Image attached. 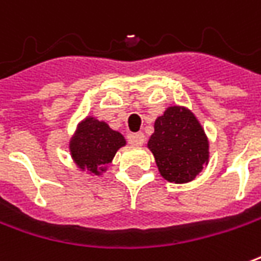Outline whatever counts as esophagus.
Returning a JSON list of instances; mask_svg holds the SVG:
<instances>
[{
	"label": "esophagus",
	"instance_id": "esophagus-1",
	"mask_svg": "<svg viewBox=\"0 0 261 261\" xmlns=\"http://www.w3.org/2000/svg\"><path fill=\"white\" fill-rule=\"evenodd\" d=\"M128 141L133 145H141L144 143V134L143 133H136V134H131L128 137Z\"/></svg>",
	"mask_w": 261,
	"mask_h": 261
}]
</instances>
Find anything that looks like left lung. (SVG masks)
Returning a JSON list of instances; mask_svg holds the SVG:
<instances>
[{"label": "left lung", "instance_id": "8db88e82", "mask_svg": "<svg viewBox=\"0 0 261 261\" xmlns=\"http://www.w3.org/2000/svg\"><path fill=\"white\" fill-rule=\"evenodd\" d=\"M148 148L156 167L169 182L184 184L194 179L207 164L205 131L192 113L182 107H169L156 118Z\"/></svg>", "mask_w": 261, "mask_h": 261}]
</instances>
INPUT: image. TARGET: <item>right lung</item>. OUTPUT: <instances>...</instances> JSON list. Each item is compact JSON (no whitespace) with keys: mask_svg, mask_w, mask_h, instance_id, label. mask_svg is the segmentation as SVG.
<instances>
[{"mask_svg":"<svg viewBox=\"0 0 261 261\" xmlns=\"http://www.w3.org/2000/svg\"><path fill=\"white\" fill-rule=\"evenodd\" d=\"M124 144V137L120 133L113 131L106 123L89 117L79 125L77 134L70 143V151L80 168L99 174V169L103 171Z\"/></svg>","mask_w":261,"mask_h":261,"instance_id":"right-lung-1","label":"right lung"}]
</instances>
